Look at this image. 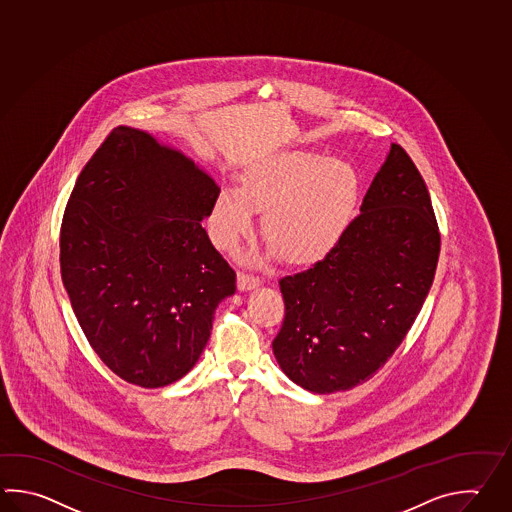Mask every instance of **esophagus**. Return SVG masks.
Instances as JSON below:
<instances>
[{
  "instance_id": "1",
  "label": "esophagus",
  "mask_w": 512,
  "mask_h": 512,
  "mask_svg": "<svg viewBox=\"0 0 512 512\" xmlns=\"http://www.w3.org/2000/svg\"><path fill=\"white\" fill-rule=\"evenodd\" d=\"M261 284V279L255 277L253 273L239 272L237 273V286H239L240 292H246V290H253Z\"/></svg>"
}]
</instances>
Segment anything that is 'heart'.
Segmentation results:
<instances>
[{
  "label": "heart",
  "mask_w": 512,
  "mask_h": 512,
  "mask_svg": "<svg viewBox=\"0 0 512 512\" xmlns=\"http://www.w3.org/2000/svg\"><path fill=\"white\" fill-rule=\"evenodd\" d=\"M357 199L359 178L345 160L279 153L246 169L237 193L220 191L211 233L219 248L231 250L250 235L251 211H262L264 240L282 261L306 266L324 259L345 237Z\"/></svg>",
  "instance_id": "1"
}]
</instances>
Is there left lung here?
I'll return each mask as SVG.
<instances>
[{
  "label": "left lung",
  "mask_w": 512,
  "mask_h": 512,
  "mask_svg": "<svg viewBox=\"0 0 512 512\" xmlns=\"http://www.w3.org/2000/svg\"><path fill=\"white\" fill-rule=\"evenodd\" d=\"M439 246L427 184L407 151L392 144L334 251L279 281L284 321L272 346L282 372L315 394L374 376L416 321Z\"/></svg>",
  "instance_id": "8db88e82"
}]
</instances>
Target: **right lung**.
<instances>
[{
    "label": "right lung",
    "mask_w": 512,
    "mask_h": 512,
    "mask_svg": "<svg viewBox=\"0 0 512 512\" xmlns=\"http://www.w3.org/2000/svg\"><path fill=\"white\" fill-rule=\"evenodd\" d=\"M220 189L149 133L115 127L74 184L60 230L65 290L89 345L131 385H171L199 361L237 275L202 220Z\"/></svg>",
    "instance_id": "right-lung-1"
}]
</instances>
